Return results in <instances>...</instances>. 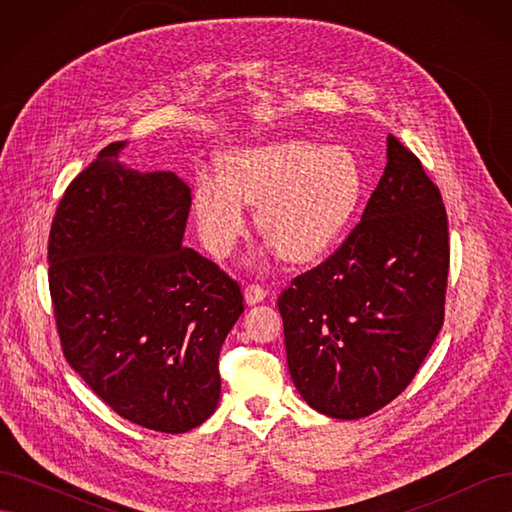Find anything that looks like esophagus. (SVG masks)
Instances as JSON below:
<instances>
[{
  "instance_id": "1",
  "label": "esophagus",
  "mask_w": 512,
  "mask_h": 512,
  "mask_svg": "<svg viewBox=\"0 0 512 512\" xmlns=\"http://www.w3.org/2000/svg\"><path fill=\"white\" fill-rule=\"evenodd\" d=\"M243 294H245V301L250 303V305H256V303H260V301H265V297H267V288L265 286H260V284H247L245 286V290H243Z\"/></svg>"
}]
</instances>
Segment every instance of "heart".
<instances>
[{
	"label": "heart",
	"instance_id": "heart-1",
	"mask_svg": "<svg viewBox=\"0 0 512 512\" xmlns=\"http://www.w3.org/2000/svg\"><path fill=\"white\" fill-rule=\"evenodd\" d=\"M224 177L200 170L194 213L200 239L228 256L245 230V205L256 226L290 262L322 256L352 222L365 192L361 162L346 147L277 141L230 151Z\"/></svg>",
	"mask_w": 512,
	"mask_h": 512
}]
</instances>
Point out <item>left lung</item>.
I'll list each match as a JSON object with an SVG mask.
<instances>
[{
  "label": "left lung",
  "mask_w": 512,
  "mask_h": 512,
  "mask_svg": "<svg viewBox=\"0 0 512 512\" xmlns=\"http://www.w3.org/2000/svg\"><path fill=\"white\" fill-rule=\"evenodd\" d=\"M386 156L361 222L277 299L294 386L314 410L344 421L391 404L444 322L451 247L442 194L395 136Z\"/></svg>",
  "instance_id": "1"
}]
</instances>
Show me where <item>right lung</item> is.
<instances>
[{
    "instance_id": "obj_1",
    "label": "right lung",
    "mask_w": 512,
    "mask_h": 512,
    "mask_svg": "<svg viewBox=\"0 0 512 512\" xmlns=\"http://www.w3.org/2000/svg\"><path fill=\"white\" fill-rule=\"evenodd\" d=\"M106 145L61 196L49 290L66 361L130 423L183 433L220 401V350L241 286L183 247L192 205L175 173L119 164Z\"/></svg>"
}]
</instances>
